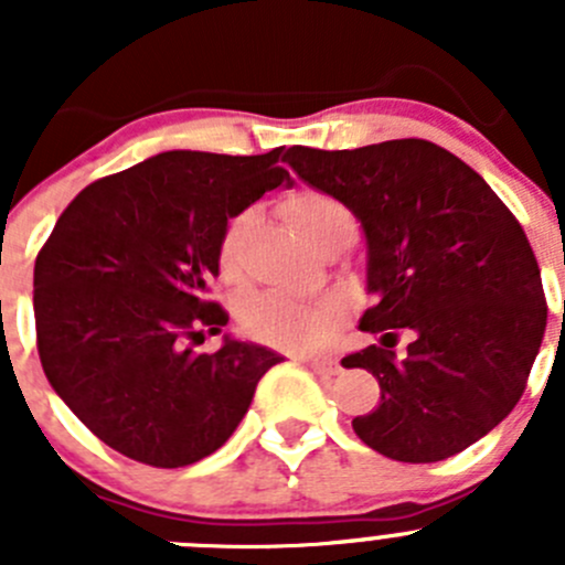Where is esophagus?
I'll list each match as a JSON object with an SVG mask.
<instances>
[{
  "instance_id": "1",
  "label": "esophagus",
  "mask_w": 565,
  "mask_h": 565,
  "mask_svg": "<svg viewBox=\"0 0 565 565\" xmlns=\"http://www.w3.org/2000/svg\"><path fill=\"white\" fill-rule=\"evenodd\" d=\"M295 361L306 363V366H311L317 374H322V377H333V374L341 372L339 361H335L333 355H298Z\"/></svg>"
}]
</instances>
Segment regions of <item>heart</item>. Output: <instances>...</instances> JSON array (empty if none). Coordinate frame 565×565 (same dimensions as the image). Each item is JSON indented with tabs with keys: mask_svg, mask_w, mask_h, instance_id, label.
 Returning a JSON list of instances; mask_svg holds the SVG:
<instances>
[{
	"mask_svg": "<svg viewBox=\"0 0 565 565\" xmlns=\"http://www.w3.org/2000/svg\"><path fill=\"white\" fill-rule=\"evenodd\" d=\"M284 213L292 221L295 230L306 237L315 248L347 243L355 235V215L333 193L298 191L284 202ZM256 213L243 210L226 221L224 232L215 248V262L224 281H237L246 259L248 237L254 232ZM350 315V300L344 295H322L315 300H295L281 292L256 295L243 309V328L248 335L267 347L284 352H309L322 344Z\"/></svg>",
	"mask_w": 565,
	"mask_h": 565,
	"instance_id": "b5f03b06",
	"label": "heart"
}]
</instances>
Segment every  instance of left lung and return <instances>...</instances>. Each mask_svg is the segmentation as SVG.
I'll return each instance as SVG.
<instances>
[{"label":"left lung","instance_id":"obj_1","mask_svg":"<svg viewBox=\"0 0 565 565\" xmlns=\"http://www.w3.org/2000/svg\"><path fill=\"white\" fill-rule=\"evenodd\" d=\"M287 163L347 204L369 246L361 330L383 344L341 358L380 380L355 435L396 461H440L492 431L525 393L546 328L541 270L503 199L426 139L358 150L292 147ZM407 329L404 359L390 350Z\"/></svg>","mask_w":565,"mask_h":565}]
</instances>
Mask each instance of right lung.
<instances>
[{
	"label": "right lung",
	"mask_w": 565,
	"mask_h": 565,
	"mask_svg": "<svg viewBox=\"0 0 565 565\" xmlns=\"http://www.w3.org/2000/svg\"><path fill=\"white\" fill-rule=\"evenodd\" d=\"M265 156L174 150L89 182L35 259L38 352L51 388L108 448L150 467L218 451L284 358L221 333L210 300L232 215L289 182Z\"/></svg>",
	"instance_id": "obj_1"
}]
</instances>
